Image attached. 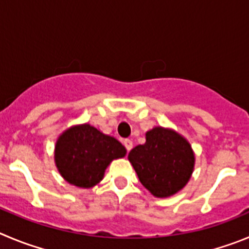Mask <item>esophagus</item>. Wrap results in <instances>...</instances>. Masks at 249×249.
Here are the masks:
<instances>
[{
    "instance_id": "1",
    "label": "esophagus",
    "mask_w": 249,
    "mask_h": 249,
    "mask_svg": "<svg viewBox=\"0 0 249 249\" xmlns=\"http://www.w3.org/2000/svg\"><path fill=\"white\" fill-rule=\"evenodd\" d=\"M124 146L127 151H130L132 148V141L129 140V139H125L124 140Z\"/></svg>"
}]
</instances>
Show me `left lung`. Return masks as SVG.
I'll return each mask as SVG.
<instances>
[{
	"label": "left lung",
	"mask_w": 249,
	"mask_h": 249,
	"mask_svg": "<svg viewBox=\"0 0 249 249\" xmlns=\"http://www.w3.org/2000/svg\"><path fill=\"white\" fill-rule=\"evenodd\" d=\"M141 184L157 198H167L184 188L194 169L190 143L172 129L156 126L146 132V142L129 152Z\"/></svg>",
	"instance_id": "1"
}]
</instances>
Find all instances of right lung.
Masks as SVG:
<instances>
[{"label":"right lung","instance_id":"1","mask_svg":"<svg viewBox=\"0 0 249 249\" xmlns=\"http://www.w3.org/2000/svg\"><path fill=\"white\" fill-rule=\"evenodd\" d=\"M125 155L126 150L117 139L89 124L67 129L55 146V163L60 174L70 184L80 188L98 184L110 162Z\"/></svg>","mask_w":249,"mask_h":249}]
</instances>
